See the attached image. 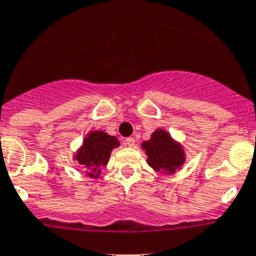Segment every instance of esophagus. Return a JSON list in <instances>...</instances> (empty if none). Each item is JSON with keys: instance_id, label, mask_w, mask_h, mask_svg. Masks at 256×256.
<instances>
[{"instance_id": "1", "label": "esophagus", "mask_w": 256, "mask_h": 256, "mask_svg": "<svg viewBox=\"0 0 256 256\" xmlns=\"http://www.w3.org/2000/svg\"><path fill=\"white\" fill-rule=\"evenodd\" d=\"M124 144L128 146V147H134V146H135V139L132 138V136H130V138H126L124 140Z\"/></svg>"}]
</instances>
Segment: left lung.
<instances>
[{"label":"left lung","mask_w":256,"mask_h":256,"mask_svg":"<svg viewBox=\"0 0 256 256\" xmlns=\"http://www.w3.org/2000/svg\"><path fill=\"white\" fill-rule=\"evenodd\" d=\"M142 148L148 156V165L160 173L172 174L184 162V152L181 144L173 140L165 130L152 132L151 139L143 142Z\"/></svg>","instance_id":"obj_1"}]
</instances>
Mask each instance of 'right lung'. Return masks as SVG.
Segmentation results:
<instances>
[{
  "instance_id": "1",
  "label": "right lung",
  "mask_w": 256,
  "mask_h": 256,
  "mask_svg": "<svg viewBox=\"0 0 256 256\" xmlns=\"http://www.w3.org/2000/svg\"><path fill=\"white\" fill-rule=\"evenodd\" d=\"M120 142L116 136H110L104 132H91L84 138L83 144L79 148L74 158L79 165L90 169L88 177L98 178L100 176V166L108 164L110 152L113 148L118 147Z\"/></svg>"
}]
</instances>
